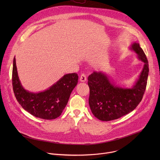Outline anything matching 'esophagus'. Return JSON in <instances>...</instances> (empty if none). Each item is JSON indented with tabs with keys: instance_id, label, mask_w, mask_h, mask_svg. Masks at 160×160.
I'll use <instances>...</instances> for the list:
<instances>
[{
	"instance_id": "esophagus-1",
	"label": "esophagus",
	"mask_w": 160,
	"mask_h": 160,
	"mask_svg": "<svg viewBox=\"0 0 160 160\" xmlns=\"http://www.w3.org/2000/svg\"><path fill=\"white\" fill-rule=\"evenodd\" d=\"M86 80H87V77H86V75H85L84 73L82 74V75H80V81L82 82H85Z\"/></svg>"
}]
</instances>
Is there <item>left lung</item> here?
Returning a JSON list of instances; mask_svg holds the SVG:
<instances>
[{"instance_id":"obj_1","label":"left lung","mask_w":160,"mask_h":160,"mask_svg":"<svg viewBox=\"0 0 160 160\" xmlns=\"http://www.w3.org/2000/svg\"><path fill=\"white\" fill-rule=\"evenodd\" d=\"M130 49L144 62L143 70L132 88L115 85L102 72H94L88 77L89 106L93 115L100 120L111 121L126 115L138 106L143 98L149 73L148 61L139 43H133Z\"/></svg>"}]
</instances>
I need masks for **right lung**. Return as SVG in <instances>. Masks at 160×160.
Instances as JSON below:
<instances>
[{"label": "right lung", "instance_id": "right-lung-1", "mask_svg": "<svg viewBox=\"0 0 160 160\" xmlns=\"http://www.w3.org/2000/svg\"><path fill=\"white\" fill-rule=\"evenodd\" d=\"M78 79L77 73L66 74L43 92H30L21 85L15 58L13 59L12 82L14 96L22 108L39 118L53 120L61 115Z\"/></svg>", "mask_w": 160, "mask_h": 160}]
</instances>
